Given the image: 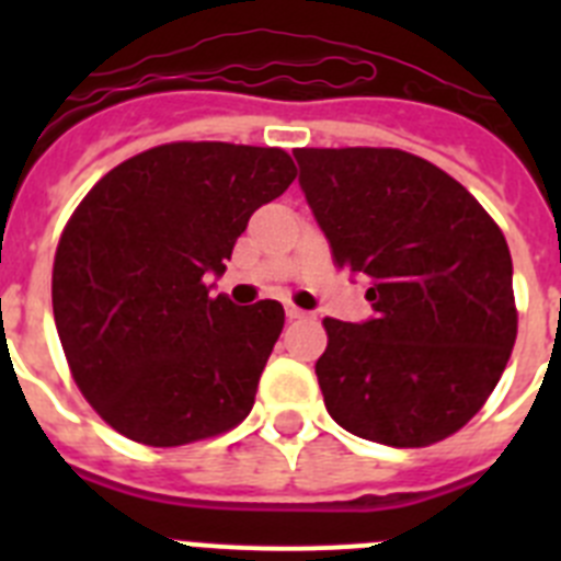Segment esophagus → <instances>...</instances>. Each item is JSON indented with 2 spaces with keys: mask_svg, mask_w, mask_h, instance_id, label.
I'll return each instance as SVG.
<instances>
[{
  "mask_svg": "<svg viewBox=\"0 0 561 561\" xmlns=\"http://www.w3.org/2000/svg\"><path fill=\"white\" fill-rule=\"evenodd\" d=\"M286 317H289V320H304V317L309 314H306L304 309H297V306H286Z\"/></svg>",
  "mask_w": 561,
  "mask_h": 561,
  "instance_id": "esophagus-1",
  "label": "esophagus"
}]
</instances>
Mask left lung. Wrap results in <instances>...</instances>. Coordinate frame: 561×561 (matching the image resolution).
Wrapping results in <instances>:
<instances>
[{
  "label": "left lung",
  "mask_w": 561,
  "mask_h": 561,
  "mask_svg": "<svg viewBox=\"0 0 561 561\" xmlns=\"http://www.w3.org/2000/svg\"><path fill=\"white\" fill-rule=\"evenodd\" d=\"M300 191L374 317H325V410L388 447H430L472 419L517 340L512 252L449 173L399 148H297Z\"/></svg>",
  "instance_id": "8db88e82"
}]
</instances>
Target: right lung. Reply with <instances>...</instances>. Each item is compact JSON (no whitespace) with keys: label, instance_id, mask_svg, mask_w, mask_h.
Instances as JSON below:
<instances>
[{"label":"right lung","instance_id":"obj_1","mask_svg":"<svg viewBox=\"0 0 561 561\" xmlns=\"http://www.w3.org/2000/svg\"><path fill=\"white\" fill-rule=\"evenodd\" d=\"M280 148L168 142L121 162L72 213L53 314L72 379L108 427L146 447L232 430L284 329V306L213 297L252 213L295 180Z\"/></svg>","mask_w":561,"mask_h":561}]
</instances>
